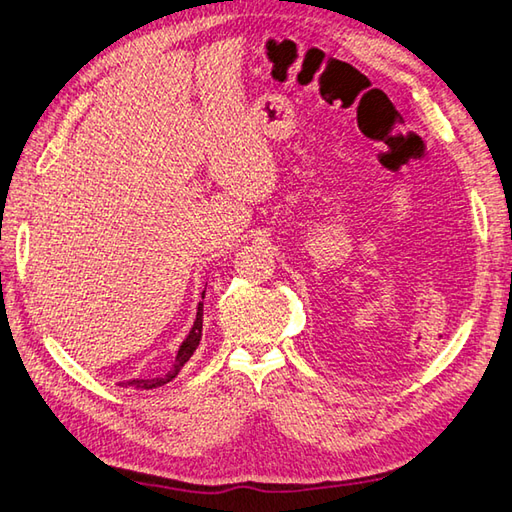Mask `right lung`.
<instances>
[{
	"mask_svg": "<svg viewBox=\"0 0 512 512\" xmlns=\"http://www.w3.org/2000/svg\"><path fill=\"white\" fill-rule=\"evenodd\" d=\"M201 331H203V304L199 302V309H197V320H194L192 329L188 333V338L183 340V345L179 347V353H176V360L172 369L167 371V374L159 376V378H134V380H125V383H120V387H136V389H154V387H161L165 383H170L172 378H176L179 374L181 367L185 365L192 358V353L197 351L199 342H201Z\"/></svg>",
	"mask_w": 512,
	"mask_h": 512,
	"instance_id": "right-lung-1",
	"label": "right lung"
}]
</instances>
